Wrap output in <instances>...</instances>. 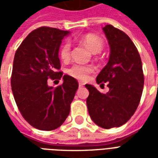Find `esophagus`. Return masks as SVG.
I'll list each match as a JSON object with an SVG mask.
<instances>
[{
	"instance_id": "esophagus-1",
	"label": "esophagus",
	"mask_w": 158,
	"mask_h": 158,
	"mask_svg": "<svg viewBox=\"0 0 158 158\" xmlns=\"http://www.w3.org/2000/svg\"><path fill=\"white\" fill-rule=\"evenodd\" d=\"M83 85H83L82 83H79V87H82Z\"/></svg>"
}]
</instances>
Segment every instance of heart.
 I'll use <instances>...</instances> for the list:
<instances>
[{
  "instance_id": "heart-1",
  "label": "heart",
  "mask_w": 158,
  "mask_h": 158,
  "mask_svg": "<svg viewBox=\"0 0 158 158\" xmlns=\"http://www.w3.org/2000/svg\"><path fill=\"white\" fill-rule=\"evenodd\" d=\"M81 42L87 46L90 52L96 54L102 51L104 47V42L102 39L98 35L88 34L82 38ZM61 58L63 61H69L71 57V44L69 42H66L61 48L60 51ZM93 72V68L89 65H82V64H74L68 70L69 74L73 78L79 79L81 81H85L89 78V74Z\"/></svg>"
}]
</instances>
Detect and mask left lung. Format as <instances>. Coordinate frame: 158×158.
<instances>
[{
    "label": "left lung",
    "mask_w": 158,
    "mask_h": 158,
    "mask_svg": "<svg viewBox=\"0 0 158 158\" xmlns=\"http://www.w3.org/2000/svg\"><path fill=\"white\" fill-rule=\"evenodd\" d=\"M110 46L108 62L96 77V83H107L103 94L91 85L86 99L93 122L103 129L120 127L133 116L139 106L144 87L142 62L135 45L120 29L107 24L102 28Z\"/></svg>",
    "instance_id": "obj_1"
}]
</instances>
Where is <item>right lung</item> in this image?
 Returning a JSON list of instances; mask_svg holds the SVG:
<instances>
[{
	"mask_svg": "<svg viewBox=\"0 0 158 158\" xmlns=\"http://www.w3.org/2000/svg\"><path fill=\"white\" fill-rule=\"evenodd\" d=\"M69 31L40 27L33 30L19 45L14 56L11 85L22 116L40 130H53L64 123L79 83L69 75L57 72L61 68L58 52L62 39ZM64 83L49 86L48 78Z\"/></svg>",
	"mask_w": 158,
	"mask_h": 158,
	"instance_id": "right-lung-1",
	"label": "right lung"
}]
</instances>
